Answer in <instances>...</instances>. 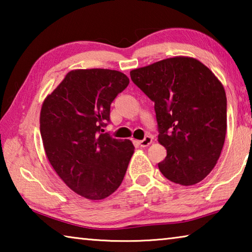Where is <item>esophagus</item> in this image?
Returning <instances> with one entry per match:
<instances>
[{
    "instance_id": "obj_1",
    "label": "esophagus",
    "mask_w": 252,
    "mask_h": 252,
    "mask_svg": "<svg viewBox=\"0 0 252 252\" xmlns=\"http://www.w3.org/2000/svg\"><path fill=\"white\" fill-rule=\"evenodd\" d=\"M152 142V138L150 135H147L146 138H144L143 140H141V141H139V144L141 147H143V148H146V147H148L149 144H150Z\"/></svg>"
}]
</instances>
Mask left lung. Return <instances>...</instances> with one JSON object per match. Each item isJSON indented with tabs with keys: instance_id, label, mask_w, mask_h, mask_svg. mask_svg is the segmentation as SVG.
Returning a JSON list of instances; mask_svg holds the SVG:
<instances>
[{
	"instance_id": "left-lung-1",
	"label": "left lung",
	"mask_w": 252,
	"mask_h": 252,
	"mask_svg": "<svg viewBox=\"0 0 252 252\" xmlns=\"http://www.w3.org/2000/svg\"><path fill=\"white\" fill-rule=\"evenodd\" d=\"M155 102L158 140L167 157L158 163L174 183L203 180L218 161L227 131V96L216 75L198 60L176 57L130 72Z\"/></svg>"
}]
</instances>
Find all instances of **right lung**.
<instances>
[{
    "instance_id": "1",
    "label": "right lung",
    "mask_w": 252,
    "mask_h": 252,
    "mask_svg": "<svg viewBox=\"0 0 252 252\" xmlns=\"http://www.w3.org/2000/svg\"><path fill=\"white\" fill-rule=\"evenodd\" d=\"M129 84L116 70H74L46 96L40 131L46 157L65 185L82 197L101 200L122 183L134 147L104 132L111 103Z\"/></svg>"
}]
</instances>
